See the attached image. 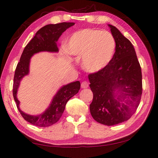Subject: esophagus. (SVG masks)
<instances>
[{"label": "esophagus", "instance_id": "obj_1", "mask_svg": "<svg viewBox=\"0 0 158 158\" xmlns=\"http://www.w3.org/2000/svg\"><path fill=\"white\" fill-rule=\"evenodd\" d=\"M89 83L88 81H83L81 83V88L82 89H86V88L89 87Z\"/></svg>", "mask_w": 158, "mask_h": 158}]
</instances>
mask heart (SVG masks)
<instances>
[{"instance_id": "heart-1", "label": "heart", "mask_w": 158, "mask_h": 158, "mask_svg": "<svg viewBox=\"0 0 158 158\" xmlns=\"http://www.w3.org/2000/svg\"><path fill=\"white\" fill-rule=\"evenodd\" d=\"M116 42L107 31L83 29L74 33L66 44L68 54L81 58L83 68L89 73L100 71L108 65L114 56Z\"/></svg>"}]
</instances>
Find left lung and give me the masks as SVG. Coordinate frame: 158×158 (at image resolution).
<instances>
[{
    "label": "left lung",
    "instance_id": "obj_1",
    "mask_svg": "<svg viewBox=\"0 0 158 158\" xmlns=\"http://www.w3.org/2000/svg\"><path fill=\"white\" fill-rule=\"evenodd\" d=\"M108 26L116 52L108 65L90 74L89 79L93 93L91 116L110 126L127 121L137 110L142 94V74L132 44L115 26Z\"/></svg>",
    "mask_w": 158,
    "mask_h": 158
}]
</instances>
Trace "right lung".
<instances>
[{"label": "right lung", "mask_w": 158, "mask_h": 158, "mask_svg": "<svg viewBox=\"0 0 158 158\" xmlns=\"http://www.w3.org/2000/svg\"><path fill=\"white\" fill-rule=\"evenodd\" d=\"M74 24L73 22H63L56 24H48L40 29L24 48L16 68L13 84V97L22 117L26 121L36 126L49 127L58 121L65 110L66 103L79 92L81 84L79 81H77L63 85L53 96L52 102L46 110L42 114L31 115L26 114L19 108L20 102L18 100L17 95L20 82L23 77L29 74L31 57L41 52H58V40L63 32Z\"/></svg>", "instance_id": "obj_1"}]
</instances>
